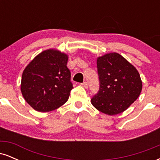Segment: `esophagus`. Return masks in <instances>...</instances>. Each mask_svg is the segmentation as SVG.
I'll return each instance as SVG.
<instances>
[{
  "mask_svg": "<svg viewBox=\"0 0 160 160\" xmlns=\"http://www.w3.org/2000/svg\"><path fill=\"white\" fill-rule=\"evenodd\" d=\"M81 85L82 86H83L84 88H86V89H87L88 88V83L86 82H83L82 83H81Z\"/></svg>",
  "mask_w": 160,
  "mask_h": 160,
  "instance_id": "34e87169",
  "label": "esophagus"
}]
</instances>
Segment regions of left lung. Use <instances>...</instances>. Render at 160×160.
Listing matches in <instances>:
<instances>
[{
	"label": "left lung",
	"mask_w": 160,
	"mask_h": 160,
	"mask_svg": "<svg viewBox=\"0 0 160 160\" xmlns=\"http://www.w3.org/2000/svg\"><path fill=\"white\" fill-rule=\"evenodd\" d=\"M99 89L91 103L99 111L116 115L126 111L138 98L141 89L140 74L132 65L117 52L97 59Z\"/></svg>",
	"instance_id": "8db88e82"
}]
</instances>
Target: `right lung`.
<instances>
[{"mask_svg":"<svg viewBox=\"0 0 160 160\" xmlns=\"http://www.w3.org/2000/svg\"><path fill=\"white\" fill-rule=\"evenodd\" d=\"M68 58L65 53L48 49L38 55L24 70L22 94L34 110L51 111L68 101L73 89Z\"/></svg>","mask_w":160,"mask_h":160,"instance_id":"add662e5","label":"right lung"}]
</instances>
